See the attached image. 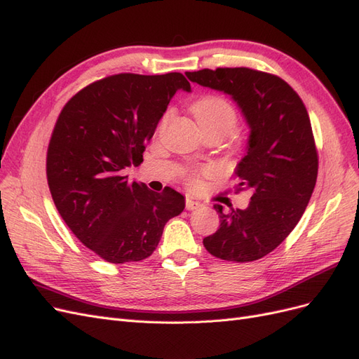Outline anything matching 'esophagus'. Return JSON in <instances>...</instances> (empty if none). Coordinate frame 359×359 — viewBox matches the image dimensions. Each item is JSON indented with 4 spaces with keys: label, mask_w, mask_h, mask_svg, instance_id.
<instances>
[{
    "label": "esophagus",
    "mask_w": 359,
    "mask_h": 359,
    "mask_svg": "<svg viewBox=\"0 0 359 359\" xmlns=\"http://www.w3.org/2000/svg\"><path fill=\"white\" fill-rule=\"evenodd\" d=\"M199 206H201V203H199L198 201H193V199H190V198H187V199H186V208H187L189 211L198 210Z\"/></svg>",
    "instance_id": "1"
}]
</instances>
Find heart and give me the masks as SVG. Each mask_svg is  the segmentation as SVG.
Masks as SVG:
<instances>
[{"label": "heart", "instance_id": "b5f03b06", "mask_svg": "<svg viewBox=\"0 0 359 359\" xmlns=\"http://www.w3.org/2000/svg\"><path fill=\"white\" fill-rule=\"evenodd\" d=\"M191 111L196 116V121L202 132H210L215 130L220 132L223 136L232 133L236 123H238V112L235 106L220 95H205L202 99L196 100L191 106ZM170 116V112H166L161 118V123H165ZM211 170L205 169L202 170V175H210ZM190 186L198 187L201 184L199 175H190L189 177Z\"/></svg>", "mask_w": 359, "mask_h": 359}]
</instances>
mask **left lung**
I'll use <instances>...</instances> for the list:
<instances>
[{"label": "left lung", "mask_w": 359, "mask_h": 359, "mask_svg": "<svg viewBox=\"0 0 359 359\" xmlns=\"http://www.w3.org/2000/svg\"><path fill=\"white\" fill-rule=\"evenodd\" d=\"M187 78L229 94L250 127L247 153L236 166V190L252 191L245 210L215 203L220 227L203 238L227 262H252L273 252L306 211L318 178V151L309 112L292 86L248 67L187 72Z\"/></svg>", "instance_id": "8db88e82"}]
</instances>
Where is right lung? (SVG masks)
Here are the masks:
<instances>
[{
	"label": "right lung",
	"mask_w": 359,
	"mask_h": 359,
	"mask_svg": "<svg viewBox=\"0 0 359 359\" xmlns=\"http://www.w3.org/2000/svg\"><path fill=\"white\" fill-rule=\"evenodd\" d=\"M178 90H191L181 73L107 76L74 94L53 127L46 156L53 203L76 238L106 262L153 255L165 224L186 206L173 189L156 193L124 175L142 163Z\"/></svg>",
	"instance_id": "right-lung-1"
}]
</instances>
